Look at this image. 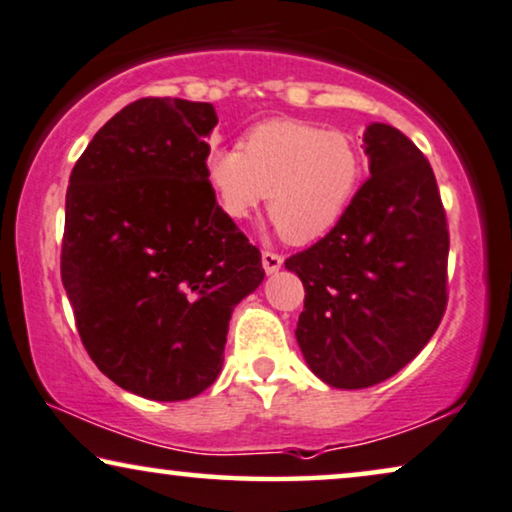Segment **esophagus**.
Segmentation results:
<instances>
[{
  "instance_id": "obj_1",
  "label": "esophagus",
  "mask_w": 512,
  "mask_h": 512,
  "mask_svg": "<svg viewBox=\"0 0 512 512\" xmlns=\"http://www.w3.org/2000/svg\"><path fill=\"white\" fill-rule=\"evenodd\" d=\"M262 267H264V271H267V274H276V271L283 267V257L278 255V252L264 250L262 252Z\"/></svg>"
}]
</instances>
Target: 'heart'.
Here are the masks:
<instances>
[{"label":"heart","instance_id":"heart-1","mask_svg":"<svg viewBox=\"0 0 512 512\" xmlns=\"http://www.w3.org/2000/svg\"><path fill=\"white\" fill-rule=\"evenodd\" d=\"M206 177L229 220L248 217L269 194L278 229L290 241L309 243L342 220L356 194L360 159L342 131L274 119L250 128L243 149H210Z\"/></svg>","mask_w":512,"mask_h":512}]
</instances>
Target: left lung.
Here are the masks:
<instances>
[{"label":"left lung","mask_w":512,"mask_h":512,"mask_svg":"<svg viewBox=\"0 0 512 512\" xmlns=\"http://www.w3.org/2000/svg\"><path fill=\"white\" fill-rule=\"evenodd\" d=\"M370 180L342 220L285 260L306 297L295 337L332 388H367L419 356L447 306L449 234L438 182L417 145L388 124L365 128Z\"/></svg>","instance_id":"8db88e82"}]
</instances>
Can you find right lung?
Segmentation results:
<instances>
[{
	"mask_svg": "<svg viewBox=\"0 0 512 512\" xmlns=\"http://www.w3.org/2000/svg\"><path fill=\"white\" fill-rule=\"evenodd\" d=\"M215 126L210 102L135 100L67 187L60 274L81 342L114 384L159 403L213 384L231 313L264 281L260 250L208 185Z\"/></svg>",
	"mask_w": 512,
	"mask_h": 512,
	"instance_id": "add662e5",
	"label": "right lung"
}]
</instances>
